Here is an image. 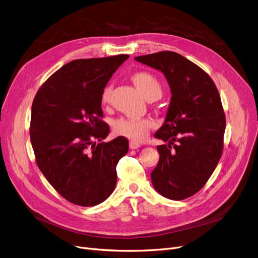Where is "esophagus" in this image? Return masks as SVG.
<instances>
[{
    "instance_id": "obj_1",
    "label": "esophagus",
    "mask_w": 258,
    "mask_h": 258,
    "mask_svg": "<svg viewBox=\"0 0 258 258\" xmlns=\"http://www.w3.org/2000/svg\"><path fill=\"white\" fill-rule=\"evenodd\" d=\"M140 147V144L136 143V142H130V149H138Z\"/></svg>"
}]
</instances>
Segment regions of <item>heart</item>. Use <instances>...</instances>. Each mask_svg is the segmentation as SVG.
<instances>
[{"label": "heart", "instance_id": "heart-1", "mask_svg": "<svg viewBox=\"0 0 258 258\" xmlns=\"http://www.w3.org/2000/svg\"><path fill=\"white\" fill-rule=\"evenodd\" d=\"M132 81L141 91L147 100H157L162 95V86L159 80L149 72H137L132 76ZM111 101V87L106 86L101 95V103L106 106ZM154 122L149 118L131 119L120 118L114 123V133L117 136L124 137L133 142H141L148 137Z\"/></svg>", "mask_w": 258, "mask_h": 258}]
</instances>
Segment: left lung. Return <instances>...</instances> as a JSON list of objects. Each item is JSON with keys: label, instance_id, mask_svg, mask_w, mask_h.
Here are the masks:
<instances>
[{"label": "left lung", "instance_id": "8db88e82", "mask_svg": "<svg viewBox=\"0 0 258 258\" xmlns=\"http://www.w3.org/2000/svg\"><path fill=\"white\" fill-rule=\"evenodd\" d=\"M135 59L163 73L172 93L166 120L154 135L169 144L157 146L151 182L162 197L187 199L203 188L222 154L225 115L218 89L204 70L179 53Z\"/></svg>", "mask_w": 258, "mask_h": 258}]
</instances>
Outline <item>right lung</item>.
<instances>
[{"mask_svg":"<svg viewBox=\"0 0 258 258\" xmlns=\"http://www.w3.org/2000/svg\"><path fill=\"white\" fill-rule=\"evenodd\" d=\"M128 57L70 61L44 82L34 99L30 136L37 165L70 203L96 206L115 188L116 166L127 153L128 142L123 137L102 142L110 130L101 119V95Z\"/></svg>","mask_w":258,"mask_h":258,"instance_id":"1","label":"right lung"}]
</instances>
